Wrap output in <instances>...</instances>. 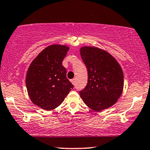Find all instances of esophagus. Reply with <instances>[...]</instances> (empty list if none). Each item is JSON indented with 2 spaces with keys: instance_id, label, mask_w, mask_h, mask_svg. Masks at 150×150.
I'll use <instances>...</instances> for the list:
<instances>
[{
  "instance_id": "34e87169",
  "label": "esophagus",
  "mask_w": 150,
  "mask_h": 150,
  "mask_svg": "<svg viewBox=\"0 0 150 150\" xmlns=\"http://www.w3.org/2000/svg\"><path fill=\"white\" fill-rule=\"evenodd\" d=\"M71 83H73V85H75V79H71Z\"/></svg>"
}]
</instances>
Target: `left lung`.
I'll list each match as a JSON object with an SVG mask.
<instances>
[{
  "instance_id": "left-lung-1",
  "label": "left lung",
  "mask_w": 150,
  "mask_h": 150,
  "mask_svg": "<svg viewBox=\"0 0 150 150\" xmlns=\"http://www.w3.org/2000/svg\"><path fill=\"white\" fill-rule=\"evenodd\" d=\"M88 71V83L79 92L88 107L99 112L111 107L123 93V73L120 64L105 50L94 47L80 48Z\"/></svg>"
}]
</instances>
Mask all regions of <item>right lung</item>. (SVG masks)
I'll list each match as a JSON object with an SVG mask.
<instances>
[{"mask_svg":"<svg viewBox=\"0 0 150 150\" xmlns=\"http://www.w3.org/2000/svg\"><path fill=\"white\" fill-rule=\"evenodd\" d=\"M69 49L66 45H50L28 69L25 80L28 95L33 104L45 110L58 107L73 88L62 65Z\"/></svg>","mask_w":150,"mask_h":150,"instance_id":"1","label":"right lung"}]
</instances>
